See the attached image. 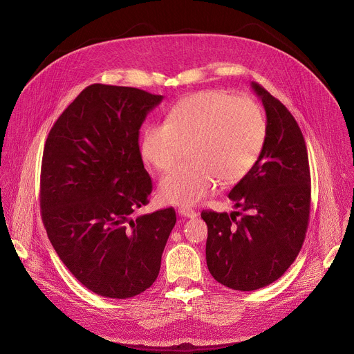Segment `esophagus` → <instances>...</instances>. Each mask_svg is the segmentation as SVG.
<instances>
[{
    "label": "esophagus",
    "instance_id": "1",
    "mask_svg": "<svg viewBox=\"0 0 354 354\" xmlns=\"http://www.w3.org/2000/svg\"><path fill=\"white\" fill-rule=\"evenodd\" d=\"M178 213H179L180 216L186 217V218H196V217H197V213H196L194 210H192V209L180 207V209H178Z\"/></svg>",
    "mask_w": 354,
    "mask_h": 354
}]
</instances>
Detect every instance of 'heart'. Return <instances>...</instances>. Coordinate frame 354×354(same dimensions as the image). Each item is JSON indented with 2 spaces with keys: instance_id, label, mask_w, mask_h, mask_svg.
<instances>
[{
  "instance_id": "obj_1",
  "label": "heart",
  "mask_w": 354,
  "mask_h": 354,
  "mask_svg": "<svg viewBox=\"0 0 354 354\" xmlns=\"http://www.w3.org/2000/svg\"><path fill=\"white\" fill-rule=\"evenodd\" d=\"M266 133V118L257 102L214 89L179 100L167 122L145 126L140 149L145 162L167 171L190 145L192 164L167 172L158 193L168 205L192 206L212 194L220 179L236 183L254 168Z\"/></svg>"
}]
</instances>
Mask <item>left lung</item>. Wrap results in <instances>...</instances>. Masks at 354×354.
<instances>
[{
	"label": "left lung",
	"instance_id": "obj_1",
	"mask_svg": "<svg viewBox=\"0 0 354 354\" xmlns=\"http://www.w3.org/2000/svg\"><path fill=\"white\" fill-rule=\"evenodd\" d=\"M250 86L263 104L268 133L257 164L228 194L239 212H201L207 268L218 283L239 291L284 274L306 239L311 206L307 145L295 119L259 84Z\"/></svg>",
	"mask_w": 354,
	"mask_h": 354
}]
</instances>
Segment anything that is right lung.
Returning a JSON list of instances; mask_svg holds the SVG:
<instances>
[{
	"label": "right lung",
	"instance_id": "1",
	"mask_svg": "<svg viewBox=\"0 0 354 354\" xmlns=\"http://www.w3.org/2000/svg\"><path fill=\"white\" fill-rule=\"evenodd\" d=\"M162 95L86 86L50 130L41 160V220L59 258L95 294L130 298L153 286L176 223L172 207L131 214L153 182L138 136Z\"/></svg>",
	"mask_w": 354,
	"mask_h": 354
}]
</instances>
